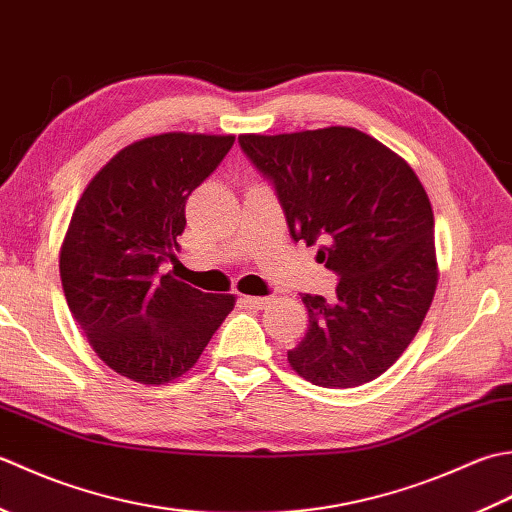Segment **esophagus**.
Segmentation results:
<instances>
[{
  "label": "esophagus",
  "instance_id": "esophagus-1",
  "mask_svg": "<svg viewBox=\"0 0 512 512\" xmlns=\"http://www.w3.org/2000/svg\"><path fill=\"white\" fill-rule=\"evenodd\" d=\"M243 302L247 307H252V309H265V307H269L271 302H274V298L271 296H265V298H258V296H245L243 298Z\"/></svg>",
  "mask_w": 512,
  "mask_h": 512
}]
</instances>
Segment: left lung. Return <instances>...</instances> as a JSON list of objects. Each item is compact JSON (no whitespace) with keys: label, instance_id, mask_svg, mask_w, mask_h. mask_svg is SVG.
<instances>
[{"label":"left lung","instance_id":"obj_1","mask_svg":"<svg viewBox=\"0 0 512 512\" xmlns=\"http://www.w3.org/2000/svg\"><path fill=\"white\" fill-rule=\"evenodd\" d=\"M241 150L271 183L294 241L318 245L336 298L302 296L309 327L287 360L325 389L387 371L409 347L437 285L433 210L409 163L356 128L243 134Z\"/></svg>","mask_w":512,"mask_h":512}]
</instances>
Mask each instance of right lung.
Returning <instances> with one entry per match:
<instances>
[{
	"mask_svg": "<svg viewBox=\"0 0 512 512\" xmlns=\"http://www.w3.org/2000/svg\"><path fill=\"white\" fill-rule=\"evenodd\" d=\"M234 137L168 132L123 148L81 194L61 245L70 314L112 371L141 384L181 378L234 309V296L159 274L174 260L185 203Z\"/></svg>",
	"mask_w": 512,
	"mask_h": 512,
	"instance_id": "right-lung-1",
	"label": "right lung"
}]
</instances>
